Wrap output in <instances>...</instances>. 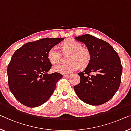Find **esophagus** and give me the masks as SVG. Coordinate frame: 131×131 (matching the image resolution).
<instances>
[{
	"instance_id": "34e87169",
	"label": "esophagus",
	"mask_w": 131,
	"mask_h": 131,
	"mask_svg": "<svg viewBox=\"0 0 131 131\" xmlns=\"http://www.w3.org/2000/svg\"><path fill=\"white\" fill-rule=\"evenodd\" d=\"M63 77L65 78H69L70 77H71V75H63Z\"/></svg>"
}]
</instances>
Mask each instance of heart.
I'll list each match as a JSON object with an SVG mask.
<instances>
[{
	"instance_id": "heart-1",
	"label": "heart",
	"mask_w": 131,
	"mask_h": 131,
	"mask_svg": "<svg viewBox=\"0 0 131 131\" xmlns=\"http://www.w3.org/2000/svg\"><path fill=\"white\" fill-rule=\"evenodd\" d=\"M62 47L65 53H69L67 58L69 62L53 65L52 66L53 72L68 75L77 71L79 65L84 67L88 65L91 59V54L87 49L82 48V44L78 41L70 39L63 43ZM48 58L52 63H56L59 61L60 54L57 46L52 47L49 50Z\"/></svg>"
}]
</instances>
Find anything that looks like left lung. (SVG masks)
<instances>
[{"label": "left lung", "instance_id": "8db88e82", "mask_svg": "<svg viewBox=\"0 0 131 131\" xmlns=\"http://www.w3.org/2000/svg\"><path fill=\"white\" fill-rule=\"evenodd\" d=\"M75 39L87 47L91 59L84 71L78 73L81 81L74 90L87 104L102 105L110 100L119 88L122 73L120 58L110 44L91 35ZM91 72L94 75H89Z\"/></svg>", "mask_w": 131, "mask_h": 131}]
</instances>
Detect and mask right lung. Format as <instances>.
<instances>
[{"label": "right lung", "mask_w": 131, "mask_h": 131, "mask_svg": "<svg viewBox=\"0 0 131 131\" xmlns=\"http://www.w3.org/2000/svg\"><path fill=\"white\" fill-rule=\"evenodd\" d=\"M63 40L46 38L28 42L13 53L7 66L8 85L19 102L35 108L45 103L53 94L56 83L63 76L48 73L52 64L48 53Z\"/></svg>", "instance_id": "right-lung-1"}]
</instances>
